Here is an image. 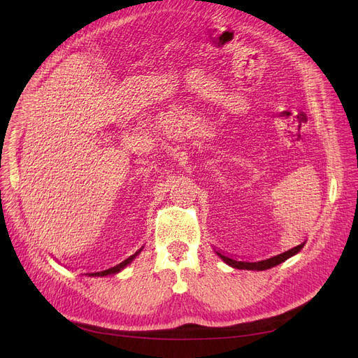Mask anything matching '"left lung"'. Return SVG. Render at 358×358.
<instances>
[{
    "label": "left lung",
    "mask_w": 358,
    "mask_h": 358,
    "mask_svg": "<svg viewBox=\"0 0 358 358\" xmlns=\"http://www.w3.org/2000/svg\"><path fill=\"white\" fill-rule=\"evenodd\" d=\"M305 243H306V242H303V243H300V245H297V246H294V248L288 249V251H285V252H282V254H278V255H275V257H270V258L262 259V262H241V259L227 257V255L221 254L220 251H215V252L218 254L227 264L234 267V268H241V270H267V268H272V267H275V266H278V264H280V263H284L285 259H288L289 257H292V255H296L297 252H300V249H301L303 246H305Z\"/></svg>",
    "instance_id": "left-lung-1"
}]
</instances>
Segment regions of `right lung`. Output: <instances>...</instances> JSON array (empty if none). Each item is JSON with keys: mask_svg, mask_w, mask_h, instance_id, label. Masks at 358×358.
Returning a JSON list of instances; mask_svg holds the SVG:
<instances>
[{"mask_svg": "<svg viewBox=\"0 0 358 358\" xmlns=\"http://www.w3.org/2000/svg\"><path fill=\"white\" fill-rule=\"evenodd\" d=\"M142 249L143 248H140L138 251L136 252V254H133V255H129L127 259H124L122 263H119V264H116V266H113V267H110V268H106V270H101V272H94V273H86L88 276H109V275H116V273H119L121 272V270L124 268V267H127L129 263L133 262V259L142 252Z\"/></svg>", "mask_w": 358, "mask_h": 358, "instance_id": "1", "label": "right lung"}]
</instances>
